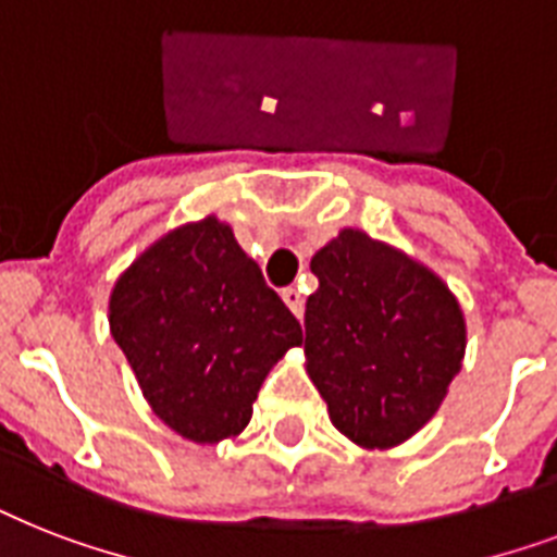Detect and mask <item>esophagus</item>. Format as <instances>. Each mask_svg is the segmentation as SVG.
<instances>
[{"instance_id":"esophagus-1","label":"esophagus","mask_w":557,"mask_h":557,"mask_svg":"<svg viewBox=\"0 0 557 557\" xmlns=\"http://www.w3.org/2000/svg\"><path fill=\"white\" fill-rule=\"evenodd\" d=\"M283 300H286V306L297 314V318H304V295H300V288H283Z\"/></svg>"}]
</instances>
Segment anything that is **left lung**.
Returning a JSON list of instances; mask_svg holds the SVG:
<instances>
[{"mask_svg":"<svg viewBox=\"0 0 557 557\" xmlns=\"http://www.w3.org/2000/svg\"><path fill=\"white\" fill-rule=\"evenodd\" d=\"M306 370L332 424L361 448L410 440L466 356V318L433 271L344 227L312 257Z\"/></svg>","mask_w":557,"mask_h":557,"instance_id":"1","label":"left lung"}]
</instances>
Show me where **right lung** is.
<instances>
[{"instance_id":"obj_1","label":"right lung","mask_w":557,"mask_h":557,"mask_svg":"<svg viewBox=\"0 0 557 557\" xmlns=\"http://www.w3.org/2000/svg\"><path fill=\"white\" fill-rule=\"evenodd\" d=\"M109 330L161 422L193 442L243 433L304 330L216 216L152 243L117 277Z\"/></svg>"}]
</instances>
